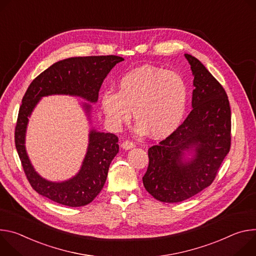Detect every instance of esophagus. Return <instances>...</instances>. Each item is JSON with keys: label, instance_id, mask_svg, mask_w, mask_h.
I'll return each mask as SVG.
<instances>
[{"label": "esophagus", "instance_id": "1", "mask_svg": "<svg viewBox=\"0 0 256 256\" xmlns=\"http://www.w3.org/2000/svg\"><path fill=\"white\" fill-rule=\"evenodd\" d=\"M121 146L124 150H131V148H133L135 146V144L132 142V141H130V140H124L123 142H122V144H121Z\"/></svg>", "mask_w": 256, "mask_h": 256}]
</instances>
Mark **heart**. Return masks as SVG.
<instances>
[{
  "label": "heart",
  "instance_id": "b5f03b06",
  "mask_svg": "<svg viewBox=\"0 0 256 256\" xmlns=\"http://www.w3.org/2000/svg\"><path fill=\"white\" fill-rule=\"evenodd\" d=\"M187 84L175 71L144 65L124 75L118 92L106 90L100 106L108 122L115 128L131 118L138 121L136 132L164 138L180 125L187 104Z\"/></svg>",
  "mask_w": 256,
  "mask_h": 256
}]
</instances>
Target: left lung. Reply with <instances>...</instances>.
<instances>
[{
    "instance_id": "left-lung-1",
    "label": "left lung",
    "mask_w": 256,
    "mask_h": 256,
    "mask_svg": "<svg viewBox=\"0 0 256 256\" xmlns=\"http://www.w3.org/2000/svg\"><path fill=\"white\" fill-rule=\"evenodd\" d=\"M194 76L192 108L185 121L148 148L142 178L146 191L162 202H180L214 180L231 148V108L224 88L195 56L185 54ZM192 158L186 161L185 151Z\"/></svg>"
}]
</instances>
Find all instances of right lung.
<instances>
[{
    "mask_svg": "<svg viewBox=\"0 0 256 256\" xmlns=\"http://www.w3.org/2000/svg\"><path fill=\"white\" fill-rule=\"evenodd\" d=\"M122 61V56L114 54L65 59L52 64L28 86L19 108L15 146L26 178L38 194L56 204L77 208L90 204L102 191L110 162L119 152V139L115 134L90 130L88 152L78 174L64 182H52L42 178L28 158L25 133L28 117L42 96L69 94L96 102L104 79ZM83 108L90 115V104H84Z\"/></svg>",
    "mask_w": 256,
    "mask_h": 256,
    "instance_id": "right-lung-1",
    "label": "right lung"
}]
</instances>
